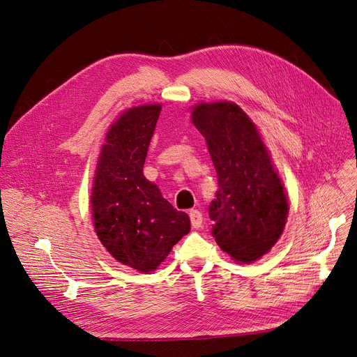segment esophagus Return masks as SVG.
Segmentation results:
<instances>
[{
    "label": "esophagus",
    "mask_w": 357,
    "mask_h": 357,
    "mask_svg": "<svg viewBox=\"0 0 357 357\" xmlns=\"http://www.w3.org/2000/svg\"><path fill=\"white\" fill-rule=\"evenodd\" d=\"M189 217H190V222H192V227L193 228H199L202 225V221H204V217H202V212L197 211V209H192L189 212Z\"/></svg>",
    "instance_id": "34e87169"
}]
</instances>
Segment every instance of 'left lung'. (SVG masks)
<instances>
[{"instance_id":"1","label":"left lung","mask_w":357,"mask_h":357,"mask_svg":"<svg viewBox=\"0 0 357 357\" xmlns=\"http://www.w3.org/2000/svg\"><path fill=\"white\" fill-rule=\"evenodd\" d=\"M192 120L206 139L218 177L211 233L233 259L250 264L269 252L286 225L281 180L255 124L236 104H199Z\"/></svg>"}]
</instances>
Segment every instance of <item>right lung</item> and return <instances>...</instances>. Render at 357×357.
<instances>
[{"label":"right lung","mask_w":357,"mask_h":357,"mask_svg":"<svg viewBox=\"0 0 357 357\" xmlns=\"http://www.w3.org/2000/svg\"><path fill=\"white\" fill-rule=\"evenodd\" d=\"M160 105L126 111L111 126L92 189L95 230L119 262L151 273L190 231L186 212L174 209L144 176Z\"/></svg>","instance_id":"obj_1"}]
</instances>
